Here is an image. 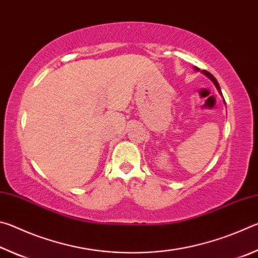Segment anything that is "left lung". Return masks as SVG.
<instances>
[{"instance_id":"left-lung-1","label":"left lung","mask_w":258,"mask_h":258,"mask_svg":"<svg viewBox=\"0 0 258 258\" xmlns=\"http://www.w3.org/2000/svg\"><path fill=\"white\" fill-rule=\"evenodd\" d=\"M195 71H199V69L197 68V67H195ZM202 73L203 74H205V75H206L208 78H211V81H213V83L214 84H215V86H216V89L220 91V93L222 94V92H221V89H220V85H218V83H217V81H216V78L214 77L211 73H208V72H206V71H202Z\"/></svg>"}]
</instances>
